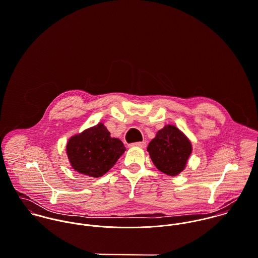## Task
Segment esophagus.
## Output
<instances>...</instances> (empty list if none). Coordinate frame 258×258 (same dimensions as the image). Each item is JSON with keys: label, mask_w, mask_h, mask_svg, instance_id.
Here are the masks:
<instances>
[{"label": "esophagus", "mask_w": 258, "mask_h": 258, "mask_svg": "<svg viewBox=\"0 0 258 258\" xmlns=\"http://www.w3.org/2000/svg\"><path fill=\"white\" fill-rule=\"evenodd\" d=\"M129 146H130V147L145 148L146 147V142H135V143L130 144Z\"/></svg>", "instance_id": "1"}]
</instances>
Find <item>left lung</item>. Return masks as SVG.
Here are the masks:
<instances>
[{
  "instance_id": "obj_1",
  "label": "left lung",
  "mask_w": 258,
  "mask_h": 258,
  "mask_svg": "<svg viewBox=\"0 0 258 258\" xmlns=\"http://www.w3.org/2000/svg\"><path fill=\"white\" fill-rule=\"evenodd\" d=\"M154 165L169 176H176L184 169L191 153V144L177 127L167 125L158 131L147 148Z\"/></svg>"
}]
</instances>
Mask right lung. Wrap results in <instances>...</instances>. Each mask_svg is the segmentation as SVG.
I'll use <instances>...</instances> for the list:
<instances>
[{"instance_id":"1","label":"right lung","mask_w":258,"mask_h":258,"mask_svg":"<svg viewBox=\"0 0 258 258\" xmlns=\"http://www.w3.org/2000/svg\"><path fill=\"white\" fill-rule=\"evenodd\" d=\"M125 150L119 139L111 138L102 123L72 137L67 146L74 170L94 178L107 173Z\"/></svg>"}]
</instances>
